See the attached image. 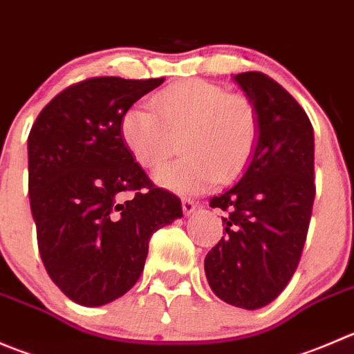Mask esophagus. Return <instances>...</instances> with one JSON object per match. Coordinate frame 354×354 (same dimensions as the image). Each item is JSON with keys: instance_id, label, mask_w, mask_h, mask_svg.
I'll use <instances>...</instances> for the list:
<instances>
[{"instance_id": "1", "label": "esophagus", "mask_w": 354, "mask_h": 354, "mask_svg": "<svg viewBox=\"0 0 354 354\" xmlns=\"http://www.w3.org/2000/svg\"><path fill=\"white\" fill-rule=\"evenodd\" d=\"M197 207V202L194 198H183V212L185 214H192Z\"/></svg>"}]
</instances>
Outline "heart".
I'll use <instances>...</instances> for the list:
<instances>
[{
	"label": "heart",
	"mask_w": 354,
	"mask_h": 354,
	"mask_svg": "<svg viewBox=\"0 0 354 354\" xmlns=\"http://www.w3.org/2000/svg\"><path fill=\"white\" fill-rule=\"evenodd\" d=\"M153 107H131L122 115L121 131L136 159L157 164L173 152V136L185 133L188 156L162 164L156 178L178 194H197L214 180L235 176L252 153L257 121L252 105L240 95L204 79L167 86Z\"/></svg>",
	"instance_id": "1"
}]
</instances>
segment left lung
Segmentation results:
<instances>
[{
  "label": "left lung",
  "mask_w": 354,
  "mask_h": 354,
  "mask_svg": "<svg viewBox=\"0 0 354 354\" xmlns=\"http://www.w3.org/2000/svg\"><path fill=\"white\" fill-rule=\"evenodd\" d=\"M257 115L256 149L235 187L211 198L226 233L205 256L225 303L257 310L280 296L303 254L315 201V138L292 95L263 72L236 74Z\"/></svg>",
  "instance_id": "8db88e82"
}]
</instances>
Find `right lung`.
Wrapping results in <instances>:
<instances>
[{
    "label": "right lung",
    "mask_w": 354,
    "mask_h": 354,
    "mask_svg": "<svg viewBox=\"0 0 354 354\" xmlns=\"http://www.w3.org/2000/svg\"><path fill=\"white\" fill-rule=\"evenodd\" d=\"M164 79L90 77L39 112L27 140L37 247L55 286L81 306L124 296L153 232L181 218V201L133 159L122 115Z\"/></svg>",
    "instance_id": "right-lung-1"
}]
</instances>
